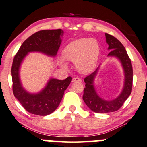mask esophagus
I'll list each match as a JSON object with an SVG mask.
<instances>
[{"instance_id":"esophagus-1","label":"esophagus","mask_w":147,"mask_h":147,"mask_svg":"<svg viewBox=\"0 0 147 147\" xmlns=\"http://www.w3.org/2000/svg\"><path fill=\"white\" fill-rule=\"evenodd\" d=\"M72 82H81V79H79V77H74L72 79Z\"/></svg>"}]
</instances>
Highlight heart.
Instances as JSON below:
<instances>
[{"label": "heart", "instance_id": "1", "mask_svg": "<svg viewBox=\"0 0 147 147\" xmlns=\"http://www.w3.org/2000/svg\"><path fill=\"white\" fill-rule=\"evenodd\" d=\"M100 55V47L94 39L81 38L70 42L63 50V57L59 63L66 67V60L75 62L77 70L81 74H88L96 68Z\"/></svg>", "mask_w": 147, "mask_h": 147}]
</instances>
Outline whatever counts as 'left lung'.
<instances>
[{
	"label": "left lung",
	"mask_w": 147,
	"mask_h": 147,
	"mask_svg": "<svg viewBox=\"0 0 147 147\" xmlns=\"http://www.w3.org/2000/svg\"><path fill=\"white\" fill-rule=\"evenodd\" d=\"M105 38L109 46L108 50H110L107 56L115 57L120 60L124 70L125 82L123 90L117 98L112 100H106L98 96L94 86V81L99 67L84 79L86 88L84 90L83 100L92 111L96 113H108L118 110L129 96L132 90L133 68L124 46L119 40L108 33H105Z\"/></svg>",
	"instance_id": "left-lung-1"
}]
</instances>
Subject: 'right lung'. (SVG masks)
<instances>
[{"label": "right lung", "mask_w": 147, "mask_h": 147, "mask_svg": "<svg viewBox=\"0 0 147 147\" xmlns=\"http://www.w3.org/2000/svg\"><path fill=\"white\" fill-rule=\"evenodd\" d=\"M63 35L61 29L42 30L28 38L22 43L13 58L11 67L14 96L27 112L39 116H47L57 108L63 94L72 81L68 77L63 80L51 78L41 92L31 94L22 87L20 79V67L26 55L30 52H40L55 57L61 43Z\"/></svg>", "instance_id": "obj_1"}]
</instances>
